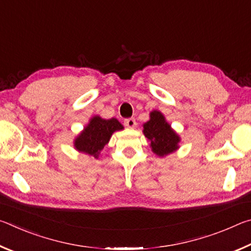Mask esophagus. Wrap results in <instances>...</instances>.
Returning a JSON list of instances; mask_svg holds the SVG:
<instances>
[{
	"instance_id": "esophagus-1",
	"label": "esophagus",
	"mask_w": 251,
	"mask_h": 251,
	"mask_svg": "<svg viewBox=\"0 0 251 251\" xmlns=\"http://www.w3.org/2000/svg\"><path fill=\"white\" fill-rule=\"evenodd\" d=\"M124 124L126 127H128V128H134V127L136 126L135 118H127V120H125Z\"/></svg>"
}]
</instances>
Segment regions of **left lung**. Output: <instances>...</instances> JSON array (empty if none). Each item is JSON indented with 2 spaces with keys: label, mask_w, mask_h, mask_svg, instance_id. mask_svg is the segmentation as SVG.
I'll list each match as a JSON object with an SVG mask.
<instances>
[{
  "label": "left lung",
  "mask_w": 251,
  "mask_h": 251,
  "mask_svg": "<svg viewBox=\"0 0 251 251\" xmlns=\"http://www.w3.org/2000/svg\"><path fill=\"white\" fill-rule=\"evenodd\" d=\"M144 134L151 141L152 151L158 156L171 154L178 148L179 137L158 110L151 113V120L144 124Z\"/></svg>",
  "instance_id": "8db88e82"
}]
</instances>
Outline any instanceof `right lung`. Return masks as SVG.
I'll return each instance as SVG.
<instances>
[{"label": "right lung", "instance_id": "right-lung-1", "mask_svg": "<svg viewBox=\"0 0 251 251\" xmlns=\"http://www.w3.org/2000/svg\"><path fill=\"white\" fill-rule=\"evenodd\" d=\"M123 129V125L116 118L103 120L100 116L92 118L82 134L75 141L76 150L97 158L100 151L108 143L110 136L115 130Z\"/></svg>", "mask_w": 251, "mask_h": 251}]
</instances>
